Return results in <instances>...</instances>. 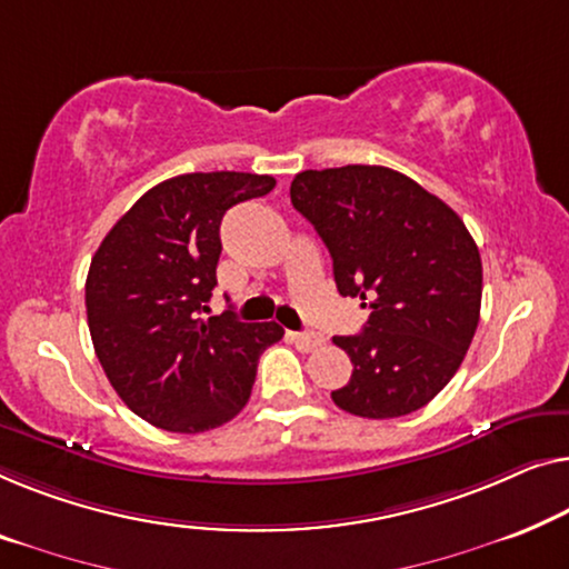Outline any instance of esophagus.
Segmentation results:
<instances>
[{"label": "esophagus", "instance_id": "1", "mask_svg": "<svg viewBox=\"0 0 569 569\" xmlns=\"http://www.w3.org/2000/svg\"><path fill=\"white\" fill-rule=\"evenodd\" d=\"M290 339H292L295 346H298L300 351H316V349H320V346H323V341H326L320 333H310V331L290 333Z\"/></svg>", "mask_w": 569, "mask_h": 569}]
</instances>
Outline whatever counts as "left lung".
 Instances as JSON below:
<instances>
[{
    "mask_svg": "<svg viewBox=\"0 0 569 569\" xmlns=\"http://www.w3.org/2000/svg\"><path fill=\"white\" fill-rule=\"evenodd\" d=\"M290 200L323 238L343 298L369 308L365 331L336 336L351 380L331 392L361 418H400L457 375L480 323L482 261L462 218L387 167L308 169Z\"/></svg>",
    "mask_w": 569,
    "mask_h": 569,
    "instance_id": "obj_1",
    "label": "left lung"
}]
</instances>
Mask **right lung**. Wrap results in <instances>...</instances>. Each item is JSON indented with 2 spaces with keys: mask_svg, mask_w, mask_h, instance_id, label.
<instances>
[{
  "mask_svg": "<svg viewBox=\"0 0 569 569\" xmlns=\"http://www.w3.org/2000/svg\"><path fill=\"white\" fill-rule=\"evenodd\" d=\"M274 177L194 171L156 184L112 226L87 274V323L122 402L156 428L200 433L251 398L259 357L284 331L200 318L216 290L220 220L264 197Z\"/></svg>",
  "mask_w": 569,
  "mask_h": 569,
  "instance_id": "add662e5",
  "label": "right lung"
}]
</instances>
